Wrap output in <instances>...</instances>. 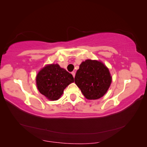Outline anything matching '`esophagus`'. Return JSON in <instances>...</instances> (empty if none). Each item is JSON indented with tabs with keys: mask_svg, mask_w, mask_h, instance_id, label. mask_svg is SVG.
<instances>
[{
	"mask_svg": "<svg viewBox=\"0 0 147 147\" xmlns=\"http://www.w3.org/2000/svg\"><path fill=\"white\" fill-rule=\"evenodd\" d=\"M72 74H73V77L74 78V76H75V72H72Z\"/></svg>",
	"mask_w": 147,
	"mask_h": 147,
	"instance_id": "esophagus-1",
	"label": "esophagus"
}]
</instances>
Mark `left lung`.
<instances>
[{
  "label": "left lung",
  "instance_id": "obj_1",
  "mask_svg": "<svg viewBox=\"0 0 147 147\" xmlns=\"http://www.w3.org/2000/svg\"><path fill=\"white\" fill-rule=\"evenodd\" d=\"M74 82L86 98L96 100L108 91L111 77L108 69L102 62L87 59L80 65Z\"/></svg>",
  "mask_w": 147,
  "mask_h": 147
}]
</instances>
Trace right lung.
Masks as SVG:
<instances>
[{"mask_svg": "<svg viewBox=\"0 0 147 147\" xmlns=\"http://www.w3.org/2000/svg\"><path fill=\"white\" fill-rule=\"evenodd\" d=\"M73 82V75L58 64L45 66L36 76L39 91L51 100L60 98L66 87Z\"/></svg>", "mask_w": 147, "mask_h": 147, "instance_id": "add662e5", "label": "right lung"}]
</instances>
